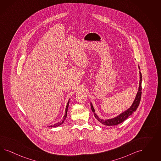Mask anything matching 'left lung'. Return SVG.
Wrapping results in <instances>:
<instances>
[{
  "instance_id": "left-lung-1",
  "label": "left lung",
  "mask_w": 161,
  "mask_h": 161,
  "mask_svg": "<svg viewBox=\"0 0 161 161\" xmlns=\"http://www.w3.org/2000/svg\"><path fill=\"white\" fill-rule=\"evenodd\" d=\"M139 68L140 69L139 66ZM139 74H140V81H139V88H138V92L136 94L135 99L134 100L133 102L132 103V106L129 107L127 110L126 111L120 113L119 115H118L117 116H116L112 119H106V120H104L103 119H101L98 116L97 114L95 113L94 108L93 107V104L91 103V108H92V110L93 111L94 115L95 117L97 119L98 121L100 122L101 123L103 124L104 125L106 126H115L119 125L120 123H121L123 121H125L127 117L130 116L132 113L135 112L137 108V107L139 105V103L141 101V98L142 95V74L141 71H139Z\"/></svg>"
}]
</instances>
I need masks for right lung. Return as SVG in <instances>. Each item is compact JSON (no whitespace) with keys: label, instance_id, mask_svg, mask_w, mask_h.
<instances>
[{"label":"right lung","instance_id":"right-lung-1","mask_svg":"<svg viewBox=\"0 0 161 161\" xmlns=\"http://www.w3.org/2000/svg\"><path fill=\"white\" fill-rule=\"evenodd\" d=\"M69 100H68V103H67V106H66V108H65V114H64V116L63 118V119L60 121V122H58V123H56V124H54L53 125H51V126H48L49 127H58L59 126H60V125H61L65 121V120L66 119V117H67V111H68V105H69Z\"/></svg>","mask_w":161,"mask_h":161}]
</instances>
